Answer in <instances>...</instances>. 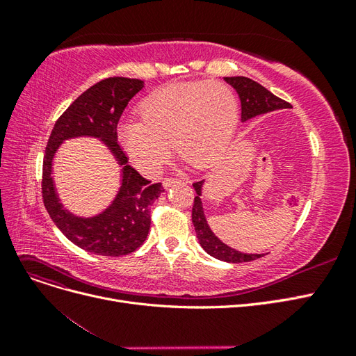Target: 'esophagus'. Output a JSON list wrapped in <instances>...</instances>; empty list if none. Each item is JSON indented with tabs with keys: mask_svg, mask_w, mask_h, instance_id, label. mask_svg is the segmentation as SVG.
Listing matches in <instances>:
<instances>
[{
	"mask_svg": "<svg viewBox=\"0 0 356 356\" xmlns=\"http://www.w3.org/2000/svg\"><path fill=\"white\" fill-rule=\"evenodd\" d=\"M178 182H181V179H177V178H166V179L163 181V187L168 190V188H170L172 186L178 184Z\"/></svg>",
	"mask_w": 356,
	"mask_h": 356,
	"instance_id": "esophagus-1",
	"label": "esophagus"
}]
</instances>
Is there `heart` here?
Returning a JSON list of instances; mask_svg holds the SVG:
<instances>
[{"label":"heart","instance_id":"heart-1","mask_svg":"<svg viewBox=\"0 0 356 356\" xmlns=\"http://www.w3.org/2000/svg\"><path fill=\"white\" fill-rule=\"evenodd\" d=\"M238 113L233 90L220 81L168 84L139 105L143 122L118 124V144L147 177L159 174L172 143L181 157L202 169L212 165L230 141Z\"/></svg>","mask_w":356,"mask_h":356}]
</instances>
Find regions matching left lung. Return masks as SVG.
<instances>
[{
	"mask_svg": "<svg viewBox=\"0 0 356 356\" xmlns=\"http://www.w3.org/2000/svg\"><path fill=\"white\" fill-rule=\"evenodd\" d=\"M224 81H227L232 88L238 92L239 101H241V120L242 123L251 120L258 115H263L277 110H288L291 105L281 98H277L272 92H268L260 83H257L242 75H236V77H224ZM203 186L204 181H199L193 184L196 190L195 203H193V212L191 220L195 225L196 236L199 239L200 246L207 251L211 257L217 258V260L225 263H243V261H252L257 258L263 257L264 254H245L234 248L225 245L221 242L215 233L211 230L207 215L203 211Z\"/></svg>",
	"mask_w": 356,
	"mask_h": 356,
	"instance_id": "obj_1",
	"label": "left lung"
}]
</instances>
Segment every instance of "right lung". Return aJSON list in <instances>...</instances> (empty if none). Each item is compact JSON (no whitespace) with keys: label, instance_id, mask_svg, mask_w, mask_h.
Masks as SVG:
<instances>
[{"label":"right lung","instance_id":"1","mask_svg":"<svg viewBox=\"0 0 356 356\" xmlns=\"http://www.w3.org/2000/svg\"><path fill=\"white\" fill-rule=\"evenodd\" d=\"M138 79L113 77L83 92L63 113L50 134L42 161V200L51 221L67 239L81 250L122 257L136 251L149 230V207L163 193L160 182L143 178L127 165L117 144V123L129 101L143 90ZM95 137L107 147L121 168V181L115 199L98 214L83 218L63 207L52 177V163L60 145L70 138Z\"/></svg>","mask_w":356,"mask_h":356}]
</instances>
